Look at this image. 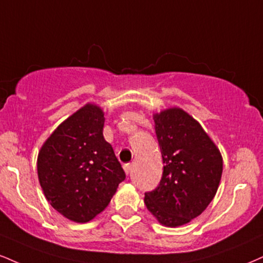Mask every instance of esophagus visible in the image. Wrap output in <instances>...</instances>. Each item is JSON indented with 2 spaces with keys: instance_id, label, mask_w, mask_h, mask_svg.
<instances>
[{
  "instance_id": "esophagus-1",
  "label": "esophagus",
  "mask_w": 263,
  "mask_h": 263,
  "mask_svg": "<svg viewBox=\"0 0 263 263\" xmlns=\"http://www.w3.org/2000/svg\"><path fill=\"white\" fill-rule=\"evenodd\" d=\"M131 167H132V165L129 163H127V164H125V165H123V169H125V173L126 174H129V172H131Z\"/></svg>"
}]
</instances>
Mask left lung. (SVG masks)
<instances>
[{"instance_id": "left-lung-1", "label": "left lung", "mask_w": 263, "mask_h": 263, "mask_svg": "<svg viewBox=\"0 0 263 263\" xmlns=\"http://www.w3.org/2000/svg\"><path fill=\"white\" fill-rule=\"evenodd\" d=\"M154 125L164 167L159 185L144 194V203L159 223L180 227L213 200L223 159L200 123L179 107L156 114Z\"/></svg>"}]
</instances>
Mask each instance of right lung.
Returning a JSON list of instances; mask_svg holds the SVG:
<instances>
[{
  "label": "right lung",
  "mask_w": 263,
  "mask_h": 263,
  "mask_svg": "<svg viewBox=\"0 0 263 263\" xmlns=\"http://www.w3.org/2000/svg\"><path fill=\"white\" fill-rule=\"evenodd\" d=\"M104 112L87 105L63 121L37 157L44 195L62 216L85 223L110 203L126 179L111 144L104 140Z\"/></svg>",
  "instance_id": "add662e5"
}]
</instances>
